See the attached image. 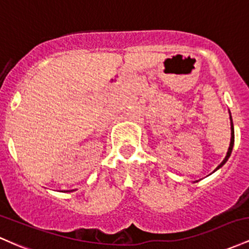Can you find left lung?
<instances>
[{
  "label": "left lung",
  "instance_id": "left-lung-1",
  "mask_svg": "<svg viewBox=\"0 0 249 249\" xmlns=\"http://www.w3.org/2000/svg\"><path fill=\"white\" fill-rule=\"evenodd\" d=\"M230 114H231V111H230ZM233 146H234V125H233V121H231V143H230V148H228V152H227V155H226V158L223 159V161L219 164V166L216 167V169H215V170L221 168L223 164H225L226 162L228 161V159H230V156L231 154V150H233ZM215 170H214V172H215ZM194 182H197V181H194Z\"/></svg>",
  "mask_w": 249,
  "mask_h": 249
}]
</instances>
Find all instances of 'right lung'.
<instances>
[{"label": "right lung", "instance_id": "obj_1", "mask_svg": "<svg viewBox=\"0 0 249 249\" xmlns=\"http://www.w3.org/2000/svg\"><path fill=\"white\" fill-rule=\"evenodd\" d=\"M66 192H72V191H66Z\"/></svg>", "mask_w": 249, "mask_h": 249}]
</instances>
